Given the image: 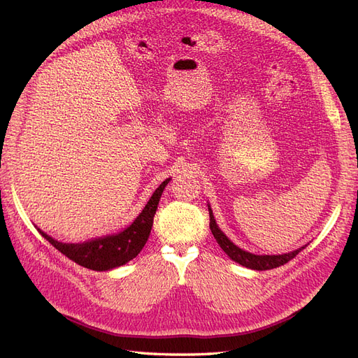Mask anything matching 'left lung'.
Segmentation results:
<instances>
[{"label":"left lung","mask_w":358,"mask_h":358,"mask_svg":"<svg viewBox=\"0 0 358 358\" xmlns=\"http://www.w3.org/2000/svg\"><path fill=\"white\" fill-rule=\"evenodd\" d=\"M209 216H210V231L213 234V237L218 242V245L222 248V251L229 255L233 262L239 263L248 268H254V270H268V268H275L279 266H284L285 263H288L289 259L294 258L301 249H305V246H301L296 251L288 252V254H282V255H254L251 252H246L243 249H241L239 246H236L231 241H229V237H227L220 229L218 225H216L215 220H213V215H212V209L209 208Z\"/></svg>","instance_id":"obj_1"}]
</instances>
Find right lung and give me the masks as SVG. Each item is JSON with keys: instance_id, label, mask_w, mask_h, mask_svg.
<instances>
[{"instance_id": "obj_1", "label": "right lung", "mask_w": 358, "mask_h": 358, "mask_svg": "<svg viewBox=\"0 0 358 358\" xmlns=\"http://www.w3.org/2000/svg\"><path fill=\"white\" fill-rule=\"evenodd\" d=\"M170 179L164 180L161 185L155 189L152 197L149 199L145 209L142 210L134 222L125 229L124 231L99 237L85 243H62L58 241H53L50 236L46 233H41L52 246H55L61 254L73 259L86 268L96 270V272H103V270H110L115 267L122 266L133 259L142 251L143 246L148 242V237L150 234V229L154 224V216L158 208V203L161 199V194L164 191L166 185Z\"/></svg>"}]
</instances>
